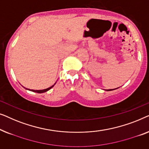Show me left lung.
<instances>
[{
	"label": "left lung",
	"instance_id": "left-lung-1",
	"mask_svg": "<svg viewBox=\"0 0 149 149\" xmlns=\"http://www.w3.org/2000/svg\"><path fill=\"white\" fill-rule=\"evenodd\" d=\"M116 89H117V88H116ZM107 91H113L112 89H109V90H106Z\"/></svg>",
	"mask_w": 149,
	"mask_h": 149
}]
</instances>
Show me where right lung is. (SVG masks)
<instances>
[{
  "instance_id": "obj_1",
  "label": "right lung",
  "mask_w": 149,
  "mask_h": 149,
  "mask_svg": "<svg viewBox=\"0 0 149 149\" xmlns=\"http://www.w3.org/2000/svg\"><path fill=\"white\" fill-rule=\"evenodd\" d=\"M54 85H53V86H51V87L48 88H47V89L40 90V91H35V90H30V91H32V92H34V93H45V92H47V91H49L50 89L52 88H53V87L54 86ZM26 89L28 90V88H26Z\"/></svg>"
}]
</instances>
